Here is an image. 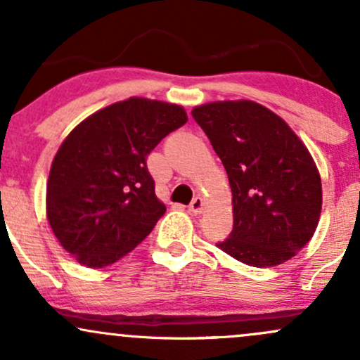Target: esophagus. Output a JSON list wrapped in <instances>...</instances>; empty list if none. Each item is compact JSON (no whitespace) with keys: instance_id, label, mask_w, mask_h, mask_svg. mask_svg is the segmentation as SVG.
I'll use <instances>...</instances> for the list:
<instances>
[{"instance_id":"obj_1","label":"esophagus","mask_w":360,"mask_h":360,"mask_svg":"<svg viewBox=\"0 0 360 360\" xmlns=\"http://www.w3.org/2000/svg\"><path fill=\"white\" fill-rule=\"evenodd\" d=\"M203 208H205V201L201 196L194 198V200L191 201V205H189V212H191L193 214L203 213Z\"/></svg>"}]
</instances>
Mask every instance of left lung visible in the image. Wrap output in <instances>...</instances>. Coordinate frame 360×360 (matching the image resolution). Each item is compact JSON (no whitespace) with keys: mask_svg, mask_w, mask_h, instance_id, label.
Returning <instances> with one entry per match:
<instances>
[{"mask_svg":"<svg viewBox=\"0 0 360 360\" xmlns=\"http://www.w3.org/2000/svg\"><path fill=\"white\" fill-rule=\"evenodd\" d=\"M191 113L232 188L233 230L218 249L252 267L295 257L321 212L320 172L304 143L283 118L249 100L208 103Z\"/></svg>","mask_w":360,"mask_h":360,"instance_id":"obj_1","label":"left lung"}]
</instances>
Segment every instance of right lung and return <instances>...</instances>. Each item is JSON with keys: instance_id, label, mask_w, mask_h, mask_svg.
Listing matches in <instances>:
<instances>
[{"instance_id": "add662e5", "label": "right lung", "mask_w": 360, "mask_h": 360, "mask_svg": "<svg viewBox=\"0 0 360 360\" xmlns=\"http://www.w3.org/2000/svg\"><path fill=\"white\" fill-rule=\"evenodd\" d=\"M188 122L183 106L128 98L81 122L62 142L47 183V218L60 245L100 269L134 250L166 213L147 155Z\"/></svg>"}]
</instances>
